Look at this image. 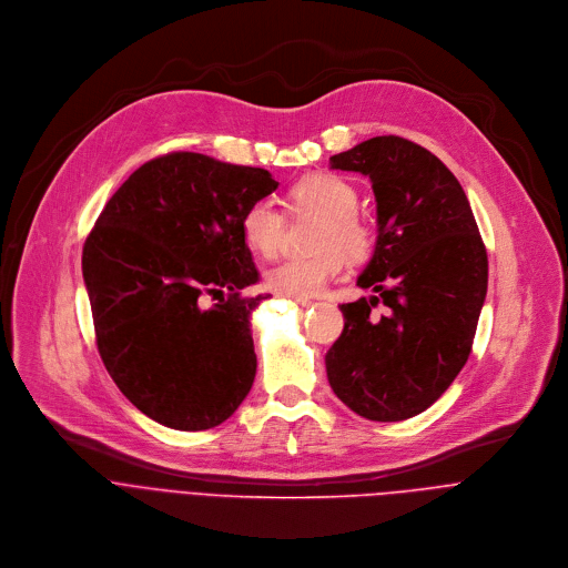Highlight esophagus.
Returning <instances> with one entry per match:
<instances>
[{
    "mask_svg": "<svg viewBox=\"0 0 568 568\" xmlns=\"http://www.w3.org/2000/svg\"><path fill=\"white\" fill-rule=\"evenodd\" d=\"M292 301H296L298 305H312V301H310V298H294V296H292Z\"/></svg>",
    "mask_w": 568,
    "mask_h": 568,
    "instance_id": "esophagus-1",
    "label": "esophagus"
}]
</instances>
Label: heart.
Segmentation results:
<instances>
[{
    "instance_id": "heart-1",
    "label": "heart",
    "mask_w": 568,
    "mask_h": 568,
    "mask_svg": "<svg viewBox=\"0 0 568 568\" xmlns=\"http://www.w3.org/2000/svg\"><path fill=\"white\" fill-rule=\"evenodd\" d=\"M357 206V189L339 175H310L294 184L287 193V209L321 217L314 235L316 254L281 261L267 270L265 285L283 296L307 298L342 274L344 256L368 258L375 247V229ZM240 231L252 252L272 258L285 233V213L270 200H256L242 213Z\"/></svg>"
}]
</instances>
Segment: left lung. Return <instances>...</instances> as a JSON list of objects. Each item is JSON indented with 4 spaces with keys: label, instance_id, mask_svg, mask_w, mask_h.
I'll return each mask as SVG.
<instances>
[{
    "label": "left lung",
    "instance_id": "1",
    "mask_svg": "<svg viewBox=\"0 0 568 568\" xmlns=\"http://www.w3.org/2000/svg\"><path fill=\"white\" fill-rule=\"evenodd\" d=\"M331 169L371 178L379 229L357 281L375 296L339 305L328 382L362 418L407 420L432 407L471 353L488 252L463 186L427 148L373 136L331 156Z\"/></svg>",
    "mask_w": 568,
    "mask_h": 568
}]
</instances>
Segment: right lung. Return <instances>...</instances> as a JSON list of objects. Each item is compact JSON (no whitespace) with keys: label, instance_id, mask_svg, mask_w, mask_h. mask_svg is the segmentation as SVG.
Returning a JSON list of instances; mask_svg holds the SVG:
<instances>
[{"label":"right lung","instance_id":"obj_1","mask_svg":"<svg viewBox=\"0 0 568 568\" xmlns=\"http://www.w3.org/2000/svg\"><path fill=\"white\" fill-rule=\"evenodd\" d=\"M276 186L265 169L169 152L136 169L90 231L83 276L99 355L154 423L211 429L247 397L250 314L267 296L242 294L258 270L240 217Z\"/></svg>","mask_w":568,"mask_h":568}]
</instances>
